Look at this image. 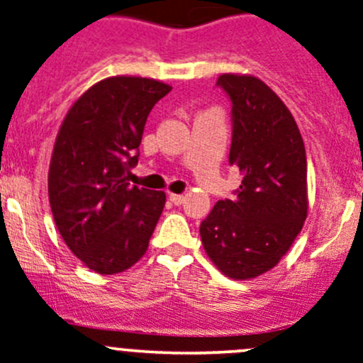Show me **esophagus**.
Returning a JSON list of instances; mask_svg holds the SVG:
<instances>
[{"instance_id": "obj_1", "label": "esophagus", "mask_w": 363, "mask_h": 363, "mask_svg": "<svg viewBox=\"0 0 363 363\" xmlns=\"http://www.w3.org/2000/svg\"><path fill=\"white\" fill-rule=\"evenodd\" d=\"M169 200H170L172 203H174V205H181V203H184L186 196H184V194H175V193H170V194H169Z\"/></svg>"}]
</instances>
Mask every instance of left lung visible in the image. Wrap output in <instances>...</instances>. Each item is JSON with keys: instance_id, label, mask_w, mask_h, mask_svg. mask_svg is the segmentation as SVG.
<instances>
[{"instance_id": "8db88e82", "label": "left lung", "mask_w": 363, "mask_h": 363, "mask_svg": "<svg viewBox=\"0 0 363 363\" xmlns=\"http://www.w3.org/2000/svg\"><path fill=\"white\" fill-rule=\"evenodd\" d=\"M233 102L230 163L242 184L201 223L203 249L220 273L252 280L287 254L308 216V165L303 137L280 97L252 74L217 79Z\"/></svg>"}]
</instances>
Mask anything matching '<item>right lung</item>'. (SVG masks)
<instances>
[{"instance_id":"obj_1","label":"right lung","mask_w":363,"mask_h":363,"mask_svg":"<svg viewBox=\"0 0 363 363\" xmlns=\"http://www.w3.org/2000/svg\"><path fill=\"white\" fill-rule=\"evenodd\" d=\"M172 90L140 76H111L71 106L53 144L48 200L69 250L86 268L114 274L146 254L165 193L127 182L147 114Z\"/></svg>"}]
</instances>
